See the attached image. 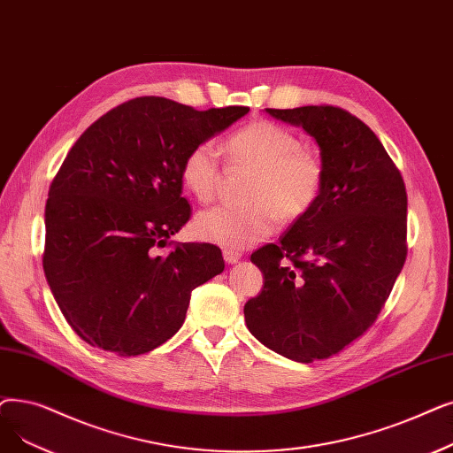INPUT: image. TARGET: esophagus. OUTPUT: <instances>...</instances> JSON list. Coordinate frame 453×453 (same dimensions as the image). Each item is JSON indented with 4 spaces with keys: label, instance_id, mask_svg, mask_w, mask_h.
Masks as SVG:
<instances>
[{
    "label": "esophagus",
    "instance_id": "obj_1",
    "mask_svg": "<svg viewBox=\"0 0 453 453\" xmlns=\"http://www.w3.org/2000/svg\"><path fill=\"white\" fill-rule=\"evenodd\" d=\"M241 257H242V253L237 251V250H231V248H226V250H224V261L229 263V265L239 263Z\"/></svg>",
    "mask_w": 453,
    "mask_h": 453
}]
</instances>
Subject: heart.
<instances>
[{
    "label": "heart",
    "mask_w": 453,
    "mask_h": 453,
    "mask_svg": "<svg viewBox=\"0 0 453 453\" xmlns=\"http://www.w3.org/2000/svg\"><path fill=\"white\" fill-rule=\"evenodd\" d=\"M233 166L251 168L246 203H222L198 214L194 231L207 242L242 248L266 239L285 222L298 220L319 202L326 166L319 151L300 146L287 127L255 120L226 141ZM185 187L203 203L211 202L222 183L219 151L209 142L192 146L181 163Z\"/></svg>",
    "instance_id": "obj_1"
}]
</instances>
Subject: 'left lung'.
<instances>
[{"label": "left lung", "instance_id": "left-lung-1", "mask_svg": "<svg viewBox=\"0 0 453 453\" xmlns=\"http://www.w3.org/2000/svg\"><path fill=\"white\" fill-rule=\"evenodd\" d=\"M266 112L317 141L326 178L319 202L280 242L251 253L265 287L244 305V319L266 348L312 363L376 322L407 257V192L376 133L351 112L333 105Z\"/></svg>", "mask_w": 453, "mask_h": 453}]
</instances>
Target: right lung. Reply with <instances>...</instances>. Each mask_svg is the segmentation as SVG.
I'll use <instances>...</instances> for the list:
<instances>
[{
	"label": "right lung",
	"mask_w": 453,
	"mask_h": 453,
	"mask_svg": "<svg viewBox=\"0 0 453 453\" xmlns=\"http://www.w3.org/2000/svg\"><path fill=\"white\" fill-rule=\"evenodd\" d=\"M248 111L142 96L97 118L72 146L48 192L42 265L85 342L122 357L155 349L183 326L192 290L224 272L214 244L158 250L190 219L187 151Z\"/></svg>",
	"instance_id": "1"
}]
</instances>
